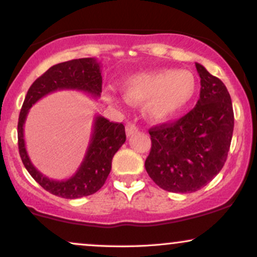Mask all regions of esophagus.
<instances>
[{
    "label": "esophagus",
    "mask_w": 257,
    "mask_h": 257,
    "mask_svg": "<svg viewBox=\"0 0 257 257\" xmlns=\"http://www.w3.org/2000/svg\"><path fill=\"white\" fill-rule=\"evenodd\" d=\"M139 132V128L137 125L134 124V123H132V122H128L126 123V125H125V133H126V137L128 138H131V137H133V135L135 134V133H138Z\"/></svg>",
    "instance_id": "esophagus-1"
}]
</instances>
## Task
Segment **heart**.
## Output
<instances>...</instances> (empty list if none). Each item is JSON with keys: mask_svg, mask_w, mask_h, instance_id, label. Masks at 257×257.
Wrapping results in <instances>:
<instances>
[{"mask_svg": "<svg viewBox=\"0 0 257 257\" xmlns=\"http://www.w3.org/2000/svg\"><path fill=\"white\" fill-rule=\"evenodd\" d=\"M197 79L187 70L163 69L158 71L133 75L122 82L125 101L143 104V113L147 119L162 122L173 118L184 111L197 93ZM108 104H119V99L110 90L104 93Z\"/></svg>", "mask_w": 257, "mask_h": 257, "instance_id": "heart-1", "label": "heart"}]
</instances>
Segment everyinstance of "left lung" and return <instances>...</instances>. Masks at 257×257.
<instances>
[{
  "mask_svg": "<svg viewBox=\"0 0 257 257\" xmlns=\"http://www.w3.org/2000/svg\"><path fill=\"white\" fill-rule=\"evenodd\" d=\"M199 99L192 111L174 123L150 129L151 151L146 172L168 192H196L210 182L225 164L231 146L234 116L222 81L196 63Z\"/></svg>",
  "mask_w": 257,
  "mask_h": 257,
  "instance_id": "8db88e82",
  "label": "left lung"
}]
</instances>
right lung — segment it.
Masks as SVG:
<instances>
[{
    "instance_id": "add662e5",
    "label": "right lung",
    "mask_w": 257,
    "mask_h": 257,
    "mask_svg": "<svg viewBox=\"0 0 257 257\" xmlns=\"http://www.w3.org/2000/svg\"><path fill=\"white\" fill-rule=\"evenodd\" d=\"M101 65L94 58L73 59L49 67L38 77L26 94L18 122V146L23 164L30 175L46 191L66 199L90 196L105 184L111 172L114 153L125 143V129L122 123H113L96 114L93 132L81 166L71 178L49 179L32 164L24 140V124L29 111L40 99L57 90H78L99 98L101 93Z\"/></svg>"
}]
</instances>
